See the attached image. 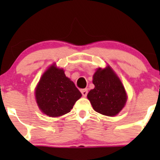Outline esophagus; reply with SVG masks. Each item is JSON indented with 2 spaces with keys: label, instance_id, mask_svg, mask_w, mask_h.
<instances>
[{
  "label": "esophagus",
  "instance_id": "34e87169",
  "mask_svg": "<svg viewBox=\"0 0 160 160\" xmlns=\"http://www.w3.org/2000/svg\"><path fill=\"white\" fill-rule=\"evenodd\" d=\"M80 92H81L82 95H83L84 97H86L88 94V89H81V90H80Z\"/></svg>",
  "mask_w": 160,
  "mask_h": 160
}]
</instances>
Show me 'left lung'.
Listing matches in <instances>:
<instances>
[{
	"label": "left lung",
	"mask_w": 160,
	"mask_h": 160,
	"mask_svg": "<svg viewBox=\"0 0 160 160\" xmlns=\"http://www.w3.org/2000/svg\"><path fill=\"white\" fill-rule=\"evenodd\" d=\"M95 88L89 91L87 98L93 109L103 115H117L126 102V91L120 79L107 67L98 68L93 76Z\"/></svg>",
	"instance_id": "1"
}]
</instances>
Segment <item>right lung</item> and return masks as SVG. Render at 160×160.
<instances>
[{
	"label": "right lung",
	"mask_w": 160,
	"mask_h": 160,
	"mask_svg": "<svg viewBox=\"0 0 160 160\" xmlns=\"http://www.w3.org/2000/svg\"><path fill=\"white\" fill-rule=\"evenodd\" d=\"M37 103L43 113L56 117L68 113L82 94L62 69L51 66L36 88Z\"/></svg>",
	"instance_id": "add662e5"
}]
</instances>
